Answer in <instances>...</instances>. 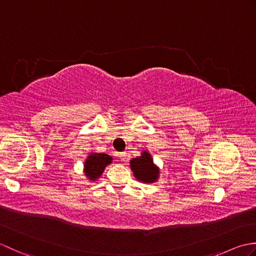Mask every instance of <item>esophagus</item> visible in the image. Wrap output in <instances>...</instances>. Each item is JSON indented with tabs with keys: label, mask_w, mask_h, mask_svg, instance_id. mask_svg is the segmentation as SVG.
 <instances>
[{
	"label": "esophagus",
	"mask_w": 256,
	"mask_h": 256,
	"mask_svg": "<svg viewBox=\"0 0 256 256\" xmlns=\"http://www.w3.org/2000/svg\"><path fill=\"white\" fill-rule=\"evenodd\" d=\"M118 157L121 158V162H125L126 160V153L125 152H122V153H118Z\"/></svg>",
	"instance_id": "obj_1"
}]
</instances>
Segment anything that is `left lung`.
Here are the masks:
<instances>
[{"mask_svg": "<svg viewBox=\"0 0 256 256\" xmlns=\"http://www.w3.org/2000/svg\"><path fill=\"white\" fill-rule=\"evenodd\" d=\"M130 164H131L134 177L138 182L152 184L155 182L160 177L158 167L154 164L152 155L148 150L142 152L140 156L136 157V158H132Z\"/></svg>", "mask_w": 256, "mask_h": 256, "instance_id": "8db88e82", "label": "left lung"}]
</instances>
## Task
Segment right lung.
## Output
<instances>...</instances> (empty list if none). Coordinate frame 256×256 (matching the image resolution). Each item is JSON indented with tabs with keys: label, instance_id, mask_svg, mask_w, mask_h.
<instances>
[{
	"label": "right lung",
	"instance_id": "obj_1",
	"mask_svg": "<svg viewBox=\"0 0 256 256\" xmlns=\"http://www.w3.org/2000/svg\"><path fill=\"white\" fill-rule=\"evenodd\" d=\"M112 157L104 153H91L84 162V175L89 178V180L96 182L100 178L106 167L111 164Z\"/></svg>",
	"mask_w": 256,
	"mask_h": 256
}]
</instances>
